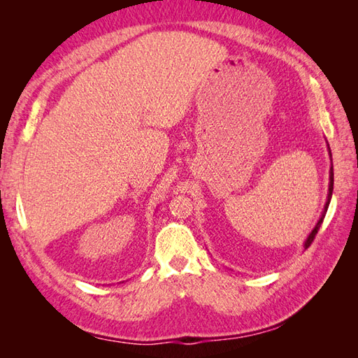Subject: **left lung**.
Listing matches in <instances>:
<instances>
[{
    "label": "left lung",
    "instance_id": "obj_1",
    "mask_svg": "<svg viewBox=\"0 0 358 358\" xmlns=\"http://www.w3.org/2000/svg\"><path fill=\"white\" fill-rule=\"evenodd\" d=\"M328 149H329V155H331V148H329V144H328ZM331 159H332V155H331ZM332 191H334V169L331 167V172H329V194H328V201H326V204H324V210H323V214H322L320 220H318V223L315 224V227L313 229V232H310V234H309V237L306 238V241H305V248H309V246H310V243L314 241V238H315V235H317L318 229H320V226H322V223H323V218H324V215H326V210H328V208H329L331 196H332Z\"/></svg>",
    "mask_w": 358,
    "mask_h": 358
}]
</instances>
